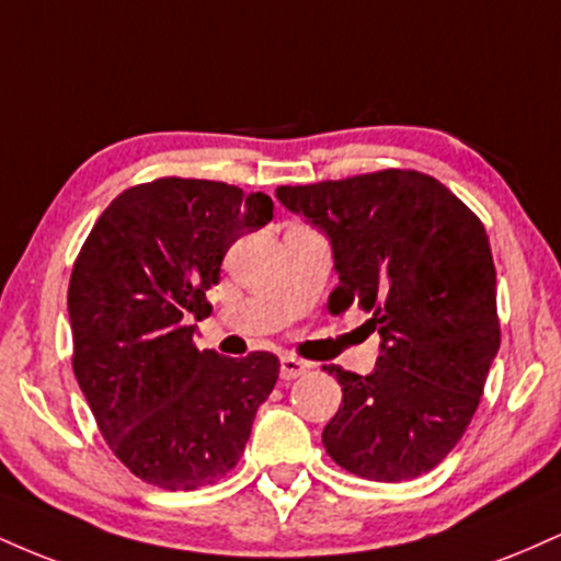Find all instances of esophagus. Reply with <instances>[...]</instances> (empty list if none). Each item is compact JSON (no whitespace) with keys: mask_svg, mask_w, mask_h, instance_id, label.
<instances>
[{"mask_svg":"<svg viewBox=\"0 0 561 561\" xmlns=\"http://www.w3.org/2000/svg\"><path fill=\"white\" fill-rule=\"evenodd\" d=\"M279 369H282V379H298V377H302L308 371V364L306 362H300V358H295V356H282L279 358Z\"/></svg>","mask_w":561,"mask_h":561,"instance_id":"esophagus-1","label":"esophagus"}]
</instances>
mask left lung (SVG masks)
Segmentation results:
<instances>
[{
  "label": "left lung",
  "instance_id": "1",
  "mask_svg": "<svg viewBox=\"0 0 561 561\" xmlns=\"http://www.w3.org/2000/svg\"><path fill=\"white\" fill-rule=\"evenodd\" d=\"M276 199L332 244L330 311L362 308L382 340L366 377L324 366L343 388L327 454L364 480L420 478L461 440L501 345L485 227L420 171L279 186Z\"/></svg>",
  "mask_w": 561,
  "mask_h": 561
}]
</instances>
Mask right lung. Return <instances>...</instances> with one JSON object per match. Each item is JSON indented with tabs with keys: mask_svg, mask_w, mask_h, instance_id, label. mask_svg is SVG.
Returning <instances> with one entry per match:
<instances>
[{
	"mask_svg": "<svg viewBox=\"0 0 561 561\" xmlns=\"http://www.w3.org/2000/svg\"><path fill=\"white\" fill-rule=\"evenodd\" d=\"M272 197L205 179L126 190L96 218L68 287L73 371L113 454L150 485L195 491L234 469L279 358L197 351L205 289Z\"/></svg>",
	"mask_w": 561,
	"mask_h": 561,
	"instance_id": "1",
	"label": "right lung"
}]
</instances>
